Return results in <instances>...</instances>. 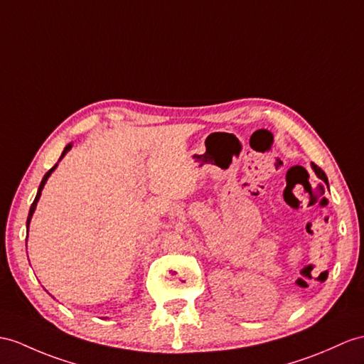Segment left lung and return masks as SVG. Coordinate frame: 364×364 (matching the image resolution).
I'll return each mask as SVG.
<instances>
[{"label":"left lung","instance_id":"obj_1","mask_svg":"<svg viewBox=\"0 0 364 364\" xmlns=\"http://www.w3.org/2000/svg\"><path fill=\"white\" fill-rule=\"evenodd\" d=\"M312 170L315 171V174L320 177V179L323 181V182H326L327 183V177H326V174H324V171L321 170V168H318L315 164H312ZM327 187H329V183H327Z\"/></svg>","mask_w":364,"mask_h":364}]
</instances>
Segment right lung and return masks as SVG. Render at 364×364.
<instances>
[{
  "label": "right lung",
  "instance_id": "right-lung-1",
  "mask_svg": "<svg viewBox=\"0 0 364 364\" xmlns=\"http://www.w3.org/2000/svg\"><path fill=\"white\" fill-rule=\"evenodd\" d=\"M73 148V144H68L66 146H65V149H63V153H61V156H60V159H58V162L61 161V159H63L66 154H68V151L69 149ZM58 162L50 168V170L44 174V177H43V181H41V183H40V187H38V191H37V196H35V200L32 202V205H31V210H29V216H28V223H26V228H28V236H29V225H31V219H32V216H33V211H35V208H37V203H38V200H40V196H41V191H43V188H44V183L48 182V179H49V176L55 171V168L58 166ZM26 241H28V237H26Z\"/></svg>",
  "mask_w": 364,
  "mask_h": 364
}]
</instances>
